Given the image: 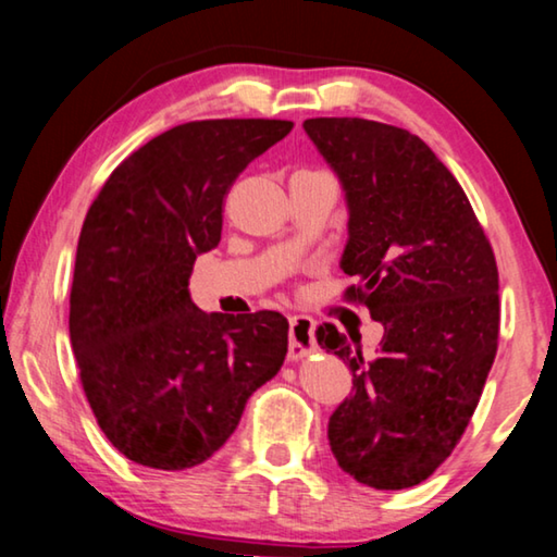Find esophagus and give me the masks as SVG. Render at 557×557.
Segmentation results:
<instances>
[{
  "instance_id": "1",
  "label": "esophagus",
  "mask_w": 557,
  "mask_h": 557,
  "mask_svg": "<svg viewBox=\"0 0 557 557\" xmlns=\"http://www.w3.org/2000/svg\"><path fill=\"white\" fill-rule=\"evenodd\" d=\"M317 351L314 320L307 314H295L289 320V359L297 361Z\"/></svg>"
}]
</instances>
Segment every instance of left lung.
<instances>
[{"label": "left lung", "instance_id": "8db88e82", "mask_svg": "<svg viewBox=\"0 0 557 557\" xmlns=\"http://www.w3.org/2000/svg\"><path fill=\"white\" fill-rule=\"evenodd\" d=\"M344 188V297L382 322L374 357L334 324L320 347L349 364L355 394L330 417L344 473L379 491L426 481L461 441L498 349V268L469 198L409 131L367 119H307Z\"/></svg>", "mask_w": 557, "mask_h": 557}]
</instances>
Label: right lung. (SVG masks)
I'll list each match as a JSON object with an SVG mask.
<instances>
[{
    "label": "right lung",
    "instance_id": "right-lung-1",
    "mask_svg": "<svg viewBox=\"0 0 557 557\" xmlns=\"http://www.w3.org/2000/svg\"><path fill=\"white\" fill-rule=\"evenodd\" d=\"M293 121H190L148 140L103 183L78 235L69 334L96 421L148 469L208 461L252 392L280 372V312L193 305L196 258L223 231V198Z\"/></svg>",
    "mask_w": 557,
    "mask_h": 557
}]
</instances>
